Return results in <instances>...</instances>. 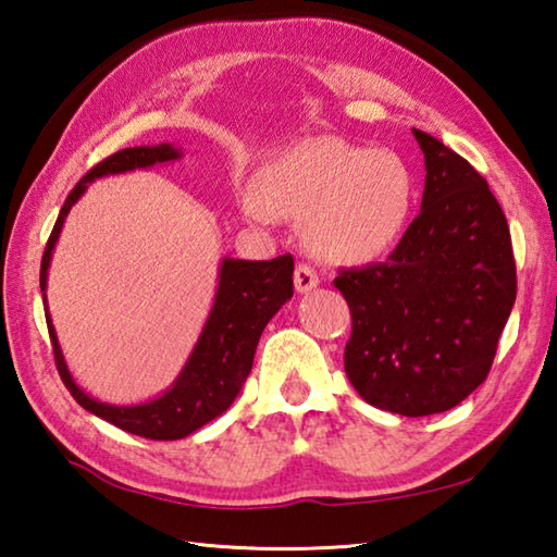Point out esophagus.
Returning a JSON list of instances; mask_svg holds the SVG:
<instances>
[{
  "mask_svg": "<svg viewBox=\"0 0 557 557\" xmlns=\"http://www.w3.org/2000/svg\"><path fill=\"white\" fill-rule=\"evenodd\" d=\"M293 283H295V290H298V293H310V290L320 286V276H317V271L312 267L298 264V267H295Z\"/></svg>",
  "mask_w": 557,
  "mask_h": 557,
  "instance_id": "obj_1",
  "label": "esophagus"
}]
</instances>
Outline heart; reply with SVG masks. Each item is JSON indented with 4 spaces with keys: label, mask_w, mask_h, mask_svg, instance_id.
Here are the masks:
<instances>
[{
    "label": "heart",
    "mask_w": 557,
    "mask_h": 557,
    "mask_svg": "<svg viewBox=\"0 0 557 557\" xmlns=\"http://www.w3.org/2000/svg\"><path fill=\"white\" fill-rule=\"evenodd\" d=\"M413 175L399 156L314 136L264 165L243 211L267 223L274 213L305 219V240L334 264H368L387 255L413 211Z\"/></svg>",
    "instance_id": "obj_1"
}]
</instances>
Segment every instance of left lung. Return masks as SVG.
Masks as SVG:
<instances>
[{
  "label": "left lung",
  "mask_w": 557,
  "mask_h": 557,
  "mask_svg": "<svg viewBox=\"0 0 557 557\" xmlns=\"http://www.w3.org/2000/svg\"><path fill=\"white\" fill-rule=\"evenodd\" d=\"M413 136L425 158L421 213L387 262L334 281L354 317L350 384L408 418L449 411L483 384L517 298L512 237L491 187L435 136Z\"/></svg>",
  "instance_id": "1"
}]
</instances>
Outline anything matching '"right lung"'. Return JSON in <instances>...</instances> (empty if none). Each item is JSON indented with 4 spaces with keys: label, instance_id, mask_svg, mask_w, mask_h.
Returning a JSON list of instances; mask_svg holds the SVG:
<instances>
[{
    "label": "right lung",
    "instance_id": "obj_1",
    "mask_svg": "<svg viewBox=\"0 0 557 557\" xmlns=\"http://www.w3.org/2000/svg\"><path fill=\"white\" fill-rule=\"evenodd\" d=\"M183 158V149L175 144L134 146L122 149L88 170L78 183L64 207L57 215V223L50 233L40 264V290L45 305V320H48L50 342L54 348V362L60 377L72 392L78 406L103 421L117 425L124 433L139 435L146 440H183L195 430L211 423L231 408L237 399L249 370L255 362V350L269 324L283 305L293 298V257L283 255L271 262H249V259L223 257L219 264V286L211 302L207 322L201 326L195 348L187 362L180 370L173 384L141 404H108L90 396L78 387L74 374L66 366L60 338H57L52 314L48 310V269L52 252L60 240L66 213L74 203L86 195L88 185L98 177L132 173L153 165L175 163Z\"/></svg>",
    "mask_w": 557,
    "mask_h": 557
}]
</instances>
